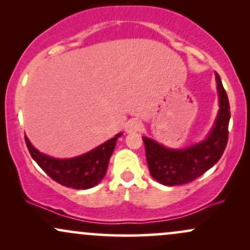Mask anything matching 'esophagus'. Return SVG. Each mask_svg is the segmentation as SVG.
Returning <instances> with one entry per match:
<instances>
[{
	"mask_svg": "<svg viewBox=\"0 0 250 250\" xmlns=\"http://www.w3.org/2000/svg\"><path fill=\"white\" fill-rule=\"evenodd\" d=\"M142 129V123L139 120H130L127 125H125V131L127 133H137Z\"/></svg>",
	"mask_w": 250,
	"mask_h": 250,
	"instance_id": "34e87169",
	"label": "esophagus"
}]
</instances>
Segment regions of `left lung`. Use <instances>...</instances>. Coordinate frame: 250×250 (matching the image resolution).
Wrapping results in <instances>:
<instances>
[{
  "label": "left lung",
  "mask_w": 250,
  "mask_h": 250,
  "mask_svg": "<svg viewBox=\"0 0 250 250\" xmlns=\"http://www.w3.org/2000/svg\"><path fill=\"white\" fill-rule=\"evenodd\" d=\"M220 111L216 122L203 142L186 149L173 150L143 137L150 175L165 186L185 185L203 175L221 159L228 143L230 105L219 74H216Z\"/></svg>",
  "instance_id": "left-lung-1"
}]
</instances>
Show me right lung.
Returning a JSON list of instances; mask_svg holds the SVG:
<instances>
[{"mask_svg":"<svg viewBox=\"0 0 250 250\" xmlns=\"http://www.w3.org/2000/svg\"><path fill=\"white\" fill-rule=\"evenodd\" d=\"M121 133L89 153L74 159L59 160L40 153L24 137L28 150L48 176L60 185L74 189H88L101 182L107 173L109 159Z\"/></svg>","mask_w":250,"mask_h":250,"instance_id":"1","label":"right lung"}]
</instances>
